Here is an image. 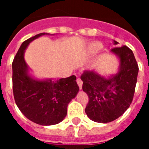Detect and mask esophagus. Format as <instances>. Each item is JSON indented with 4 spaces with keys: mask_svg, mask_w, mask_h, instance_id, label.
I'll use <instances>...</instances> for the list:
<instances>
[{
    "mask_svg": "<svg viewBox=\"0 0 149 149\" xmlns=\"http://www.w3.org/2000/svg\"><path fill=\"white\" fill-rule=\"evenodd\" d=\"M77 84H78V86H79V88H80V89H82L83 81H81V78H77Z\"/></svg>",
    "mask_w": 149,
    "mask_h": 149,
    "instance_id": "esophagus-1",
    "label": "esophagus"
}]
</instances>
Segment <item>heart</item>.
Instances as JSON below:
<instances>
[{"instance_id":"heart-1","label":"heart","mask_w":149,"mask_h":149,"mask_svg":"<svg viewBox=\"0 0 149 149\" xmlns=\"http://www.w3.org/2000/svg\"><path fill=\"white\" fill-rule=\"evenodd\" d=\"M101 45L98 42L90 43L86 48V54L87 55H93L95 54L101 48Z\"/></svg>"}]
</instances>
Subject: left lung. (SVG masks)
Here are the masks:
<instances>
[{
  "mask_svg": "<svg viewBox=\"0 0 149 149\" xmlns=\"http://www.w3.org/2000/svg\"><path fill=\"white\" fill-rule=\"evenodd\" d=\"M114 44L118 42L114 41ZM120 60L119 72L106 79L93 71H84L81 79L89 101L85 109L89 119L107 123L118 119L127 110L134 98L139 67L134 53L127 46L111 50Z\"/></svg>",
  "mask_w": 149,
  "mask_h": 149,
  "instance_id": "1",
  "label": "left lung"
}]
</instances>
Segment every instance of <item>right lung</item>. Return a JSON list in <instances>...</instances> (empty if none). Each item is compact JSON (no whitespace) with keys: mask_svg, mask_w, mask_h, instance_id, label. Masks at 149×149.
Here are the masks:
<instances>
[{"mask_svg":"<svg viewBox=\"0 0 149 149\" xmlns=\"http://www.w3.org/2000/svg\"><path fill=\"white\" fill-rule=\"evenodd\" d=\"M45 34L27 39L18 49L13 62V89L15 104L27 119L41 125H52L65 118L79 86L74 75L56 81H36L28 75L24 52L30 42Z\"/></svg>","mask_w":149,"mask_h":149,"instance_id":"right-lung-1","label":"right lung"}]
</instances>
